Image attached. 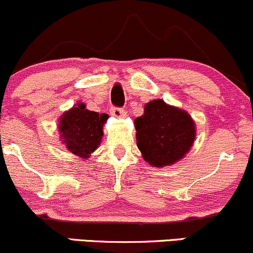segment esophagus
<instances>
[{
	"label": "esophagus",
	"instance_id": "obj_1",
	"mask_svg": "<svg viewBox=\"0 0 253 253\" xmlns=\"http://www.w3.org/2000/svg\"><path fill=\"white\" fill-rule=\"evenodd\" d=\"M111 113H112L115 117H117V118H123V117H126V111H124L123 108H119V107H112Z\"/></svg>",
	"mask_w": 253,
	"mask_h": 253
}]
</instances>
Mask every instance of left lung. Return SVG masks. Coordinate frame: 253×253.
<instances>
[{"label":"left lung","instance_id":"1","mask_svg":"<svg viewBox=\"0 0 253 253\" xmlns=\"http://www.w3.org/2000/svg\"><path fill=\"white\" fill-rule=\"evenodd\" d=\"M135 129L143 159L156 168L175 164L189 152L195 140L192 117L160 99L145 105V113L135 119Z\"/></svg>","mask_w":253,"mask_h":253}]
</instances>
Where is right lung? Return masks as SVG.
Wrapping results in <instances>:
<instances>
[{
	"mask_svg": "<svg viewBox=\"0 0 253 253\" xmlns=\"http://www.w3.org/2000/svg\"><path fill=\"white\" fill-rule=\"evenodd\" d=\"M108 116L85 108L83 102L75 105L60 117L59 131L66 148L80 158L86 159L99 147Z\"/></svg>",
	"mask_w": 253,
	"mask_h": 253,
	"instance_id": "add662e5",
	"label": "right lung"
}]
</instances>
